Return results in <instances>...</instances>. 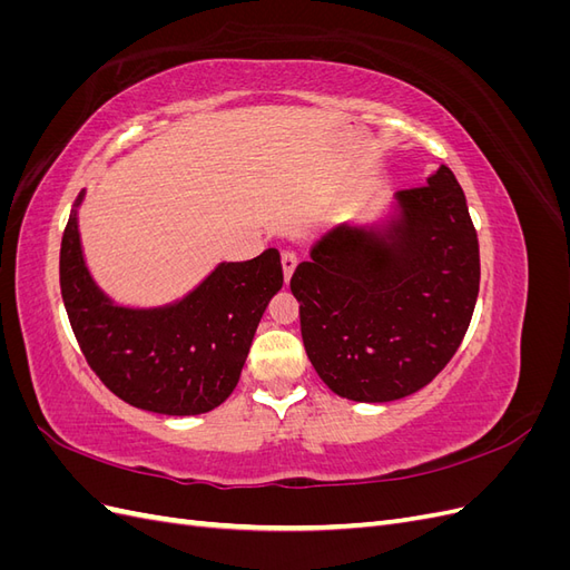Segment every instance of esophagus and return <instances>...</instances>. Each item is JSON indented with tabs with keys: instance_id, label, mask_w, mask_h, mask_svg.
<instances>
[{
	"instance_id": "obj_1",
	"label": "esophagus",
	"mask_w": 570,
	"mask_h": 570,
	"mask_svg": "<svg viewBox=\"0 0 570 570\" xmlns=\"http://www.w3.org/2000/svg\"><path fill=\"white\" fill-rule=\"evenodd\" d=\"M281 264H283V273H285V283H289L292 273H295V268H297V254L285 249V252L281 254Z\"/></svg>"
}]
</instances>
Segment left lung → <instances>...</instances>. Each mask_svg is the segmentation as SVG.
Returning a JSON list of instances; mask_svg holds the SVG:
<instances>
[{"label": "left lung", "instance_id": "obj_1", "mask_svg": "<svg viewBox=\"0 0 570 570\" xmlns=\"http://www.w3.org/2000/svg\"><path fill=\"white\" fill-rule=\"evenodd\" d=\"M478 287V235L446 166L396 193L375 223L333 228L289 281L318 377L366 404L419 392L450 364Z\"/></svg>", "mask_w": 570, "mask_h": 570}]
</instances>
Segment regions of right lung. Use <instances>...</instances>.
<instances>
[{
  "instance_id": "right-lung-1",
  "label": "right lung",
  "mask_w": 570,
  "mask_h": 570,
  "mask_svg": "<svg viewBox=\"0 0 570 570\" xmlns=\"http://www.w3.org/2000/svg\"><path fill=\"white\" fill-rule=\"evenodd\" d=\"M78 195L61 239L59 281L68 321L90 368L116 396L164 416H197L235 390L254 333L283 287L278 249L220 262L185 297L161 306L116 304L85 264Z\"/></svg>"
}]
</instances>
